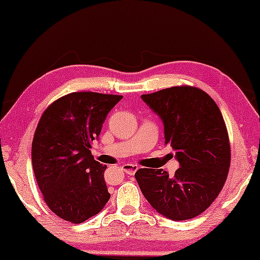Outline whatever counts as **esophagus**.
<instances>
[{"instance_id":"34e87169","label":"esophagus","mask_w":260,"mask_h":260,"mask_svg":"<svg viewBox=\"0 0 260 260\" xmlns=\"http://www.w3.org/2000/svg\"><path fill=\"white\" fill-rule=\"evenodd\" d=\"M122 168L126 174H129V175H134V174L138 170V166L133 165V163H125V165L122 166Z\"/></svg>"}]
</instances>
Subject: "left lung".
<instances>
[{"label":"left lung","instance_id":"obj_1","mask_svg":"<svg viewBox=\"0 0 260 260\" xmlns=\"http://www.w3.org/2000/svg\"><path fill=\"white\" fill-rule=\"evenodd\" d=\"M142 99L163 120L166 144L175 151L180 168L174 176L162 169H138V186L159 214L175 221L193 219L214 202L229 175L231 145L221 111L211 95L189 85Z\"/></svg>","mask_w":260,"mask_h":260}]
</instances>
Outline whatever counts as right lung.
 Instances as JSON below:
<instances>
[{
	"instance_id": "add662e5",
	"label": "right lung",
	"mask_w": 260,
	"mask_h": 260,
	"mask_svg": "<svg viewBox=\"0 0 260 260\" xmlns=\"http://www.w3.org/2000/svg\"><path fill=\"white\" fill-rule=\"evenodd\" d=\"M123 95L72 92L45 110L31 143V165L42 198L66 221L98 214L110 199L106 166L91 155L103 123Z\"/></svg>"
}]
</instances>
